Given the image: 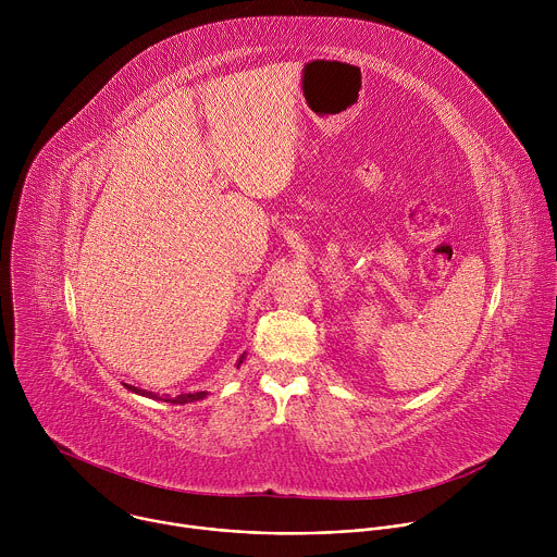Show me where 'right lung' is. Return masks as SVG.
<instances>
[{
    "label": "right lung",
    "instance_id": "1",
    "mask_svg": "<svg viewBox=\"0 0 557 557\" xmlns=\"http://www.w3.org/2000/svg\"><path fill=\"white\" fill-rule=\"evenodd\" d=\"M245 357H247V352L237 359V368L243 366V361H245ZM125 387L129 389V392H134V394H140V396H147V399H156V401H165V404H174V406H185V404H194V401H200V399H205V396L209 394V392H185V394H178V396H158V394H153V392H147V389H140V387H136V385H129V383H125Z\"/></svg>",
    "mask_w": 557,
    "mask_h": 557
}]
</instances>
